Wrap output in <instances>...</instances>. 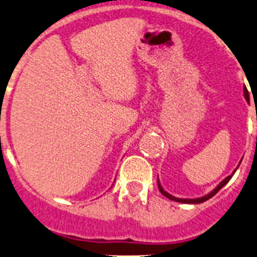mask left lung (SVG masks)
<instances>
[{"label":"left lung","mask_w":257,"mask_h":257,"mask_svg":"<svg viewBox=\"0 0 257 257\" xmlns=\"http://www.w3.org/2000/svg\"><path fill=\"white\" fill-rule=\"evenodd\" d=\"M243 97H245L246 100H248V94H247V90H246V89H243ZM240 163H241V160H240ZM240 163H239V165H240ZM239 165H237V168H239ZM237 168L234 170V172H232L231 175H229V177L225 178L224 180H222L221 183H220L219 185L216 186V188L212 189V190L210 191V193H208V194H206V195H204V196H200V198H195V199H183V198H177V196H173L172 194H169V193H168V191H165L164 189H163L162 184H160V181H159V178H158V186H159V191H160V193H162L164 196H167L168 199H170V200L178 201V203H184V204H200V203H204V201L209 200V199L212 198V196H214L215 194H216L217 191H219L220 189L222 188V186L226 185V184L229 183L230 179L232 178V175L235 174V172H236V170H237Z\"/></svg>","instance_id":"1"}]
</instances>
